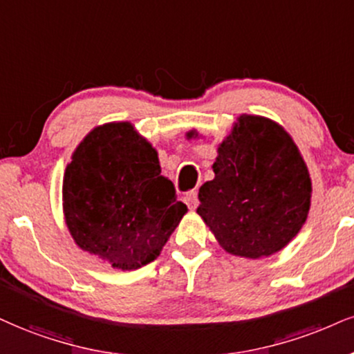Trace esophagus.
I'll use <instances>...</instances> for the list:
<instances>
[{
    "instance_id": "1",
    "label": "esophagus",
    "mask_w": 354,
    "mask_h": 354,
    "mask_svg": "<svg viewBox=\"0 0 354 354\" xmlns=\"http://www.w3.org/2000/svg\"><path fill=\"white\" fill-rule=\"evenodd\" d=\"M184 202L187 203V207H189V210H195L198 205V197H197V192L192 190V192H187L185 197H184Z\"/></svg>"
}]
</instances>
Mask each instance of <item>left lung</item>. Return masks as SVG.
Masks as SVG:
<instances>
[{
	"label": "left lung",
	"mask_w": 354,
	"mask_h": 354,
	"mask_svg": "<svg viewBox=\"0 0 354 354\" xmlns=\"http://www.w3.org/2000/svg\"><path fill=\"white\" fill-rule=\"evenodd\" d=\"M216 152L215 178L200 187L197 213L230 254H276L297 236L310 210L312 178L297 144L276 121L239 115Z\"/></svg>",
	"instance_id": "8db88e82"
}]
</instances>
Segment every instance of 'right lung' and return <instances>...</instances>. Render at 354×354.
Segmentation results:
<instances>
[{
    "instance_id": "obj_1",
    "label": "right lung",
    "mask_w": 354,
    "mask_h": 354,
    "mask_svg": "<svg viewBox=\"0 0 354 354\" xmlns=\"http://www.w3.org/2000/svg\"><path fill=\"white\" fill-rule=\"evenodd\" d=\"M65 225L80 250L113 269L152 263L187 213L160 176L157 151L129 121L100 124L82 139L62 182Z\"/></svg>"
}]
</instances>
